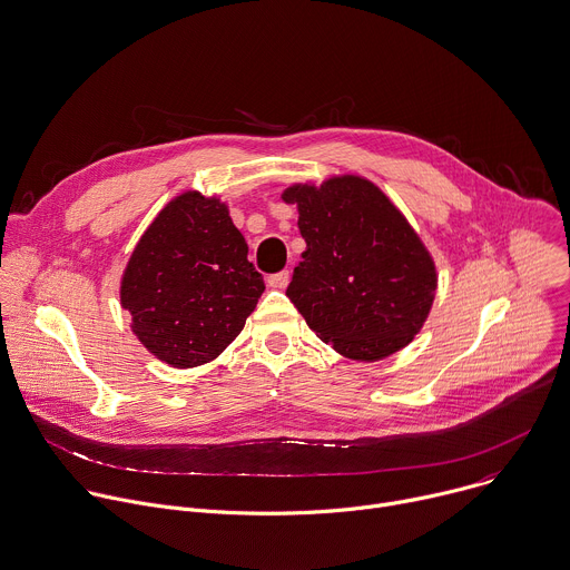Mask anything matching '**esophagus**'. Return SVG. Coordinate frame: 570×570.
Here are the masks:
<instances>
[{
	"label": "esophagus",
	"instance_id": "1",
	"mask_svg": "<svg viewBox=\"0 0 570 570\" xmlns=\"http://www.w3.org/2000/svg\"><path fill=\"white\" fill-rule=\"evenodd\" d=\"M288 282H291V273L288 271H279V273L268 277V286H273V288H286Z\"/></svg>",
	"mask_w": 570,
	"mask_h": 570
}]
</instances>
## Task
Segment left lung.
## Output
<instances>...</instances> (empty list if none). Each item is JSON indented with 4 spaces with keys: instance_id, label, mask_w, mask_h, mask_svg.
<instances>
[{
    "instance_id": "obj_1",
    "label": "left lung",
    "mask_w": 570,
    "mask_h": 570,
    "mask_svg": "<svg viewBox=\"0 0 570 570\" xmlns=\"http://www.w3.org/2000/svg\"><path fill=\"white\" fill-rule=\"evenodd\" d=\"M282 199L306 242L286 295L317 337L360 362L407 346L430 315L436 266L403 213L351 174L291 185Z\"/></svg>"
}]
</instances>
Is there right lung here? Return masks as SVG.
Instances as JSON below:
<instances>
[{"label":"right lung","instance_id":"add662e5","mask_svg":"<svg viewBox=\"0 0 570 570\" xmlns=\"http://www.w3.org/2000/svg\"><path fill=\"white\" fill-rule=\"evenodd\" d=\"M264 288L228 206L189 189L136 244L120 304L149 353L189 368L215 360L242 333Z\"/></svg>","mask_w":570,"mask_h":570}]
</instances>
